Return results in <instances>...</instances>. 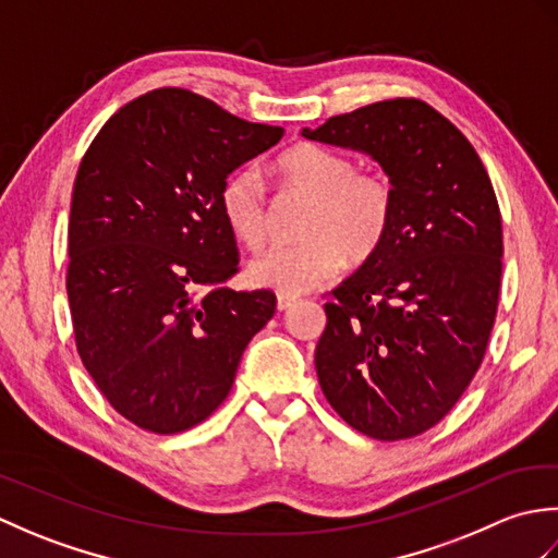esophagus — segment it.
<instances>
[{
	"instance_id": "obj_1",
	"label": "esophagus",
	"mask_w": 558,
	"mask_h": 558,
	"mask_svg": "<svg viewBox=\"0 0 558 558\" xmlns=\"http://www.w3.org/2000/svg\"><path fill=\"white\" fill-rule=\"evenodd\" d=\"M298 294H288V292H278V310L280 312H286V310H290V306H294L298 304Z\"/></svg>"
}]
</instances>
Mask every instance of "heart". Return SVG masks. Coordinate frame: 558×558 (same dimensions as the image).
Segmentation results:
<instances>
[{"instance_id": "b5f03b06", "label": "heart", "mask_w": 558, "mask_h": 558, "mask_svg": "<svg viewBox=\"0 0 558 558\" xmlns=\"http://www.w3.org/2000/svg\"><path fill=\"white\" fill-rule=\"evenodd\" d=\"M286 192L302 194L300 242L280 244L252 260L256 286L304 292L330 280L345 264H364L384 246L396 216V186L384 172L357 170L354 160L316 144H298L276 160ZM220 216L246 248H260L268 236V198L252 168L225 177L218 194Z\"/></svg>"}]
</instances>
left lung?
Returning <instances> with one entry per match:
<instances>
[{
    "label": "left lung",
    "instance_id": "1",
    "mask_svg": "<svg viewBox=\"0 0 558 558\" xmlns=\"http://www.w3.org/2000/svg\"><path fill=\"white\" fill-rule=\"evenodd\" d=\"M304 136L369 153L396 186L384 246L328 292L318 384L352 429L378 441L424 434L465 393L494 328L504 230L489 174L417 98L364 105Z\"/></svg>",
    "mask_w": 558,
    "mask_h": 558
}]
</instances>
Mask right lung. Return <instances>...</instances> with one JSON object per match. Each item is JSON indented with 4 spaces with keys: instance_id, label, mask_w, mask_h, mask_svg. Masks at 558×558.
<instances>
[{
    "instance_id": "add662e5",
    "label": "right lung",
    "mask_w": 558,
    "mask_h": 558,
    "mask_svg": "<svg viewBox=\"0 0 558 558\" xmlns=\"http://www.w3.org/2000/svg\"><path fill=\"white\" fill-rule=\"evenodd\" d=\"M282 134L158 88L117 110L78 165L66 268L76 350L138 429L180 434L208 420L276 314L270 290L225 286L240 252L218 194Z\"/></svg>"
}]
</instances>
